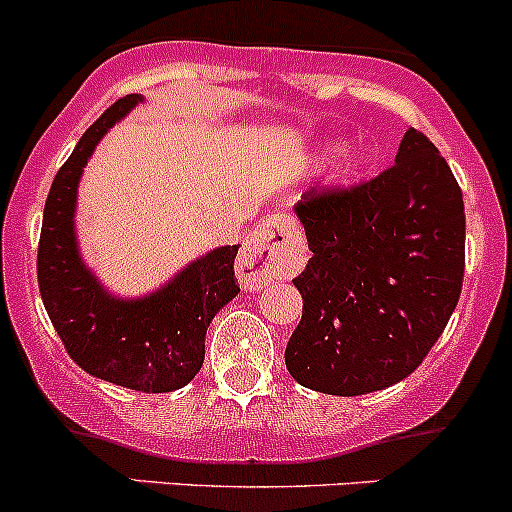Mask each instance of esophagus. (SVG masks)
I'll use <instances>...</instances> for the list:
<instances>
[{
  "label": "esophagus",
  "mask_w": 512,
  "mask_h": 512,
  "mask_svg": "<svg viewBox=\"0 0 512 512\" xmlns=\"http://www.w3.org/2000/svg\"><path fill=\"white\" fill-rule=\"evenodd\" d=\"M299 230L287 215H270L255 227L242 247L237 277L245 289H260L267 282L285 280L302 265Z\"/></svg>",
  "instance_id": "1"
}]
</instances>
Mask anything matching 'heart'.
Listing matches in <instances>:
<instances>
[{"label": "heart", "instance_id": "1", "mask_svg": "<svg viewBox=\"0 0 512 512\" xmlns=\"http://www.w3.org/2000/svg\"><path fill=\"white\" fill-rule=\"evenodd\" d=\"M317 158L319 160L334 158L332 178H337V180H344V178H349V175L359 173V170L366 165L364 148L342 146V143H334V141L332 143H322V146L317 148Z\"/></svg>", "mask_w": 512, "mask_h": 512}]
</instances>
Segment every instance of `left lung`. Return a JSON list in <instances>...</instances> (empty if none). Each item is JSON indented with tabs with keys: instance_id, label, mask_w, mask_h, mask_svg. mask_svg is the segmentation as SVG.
<instances>
[{
	"instance_id": "1",
	"label": "left lung",
	"mask_w": 512,
	"mask_h": 512,
	"mask_svg": "<svg viewBox=\"0 0 512 512\" xmlns=\"http://www.w3.org/2000/svg\"><path fill=\"white\" fill-rule=\"evenodd\" d=\"M307 267L294 277L302 319L285 364L319 394L359 396L406 379L446 329L463 285V193L416 128L369 183L294 205Z\"/></svg>"
}]
</instances>
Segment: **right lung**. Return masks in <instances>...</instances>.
Listing matches in <instances>:
<instances>
[{
	"instance_id": "right-lung-1",
	"label": "right lung",
	"mask_w": 512,
	"mask_h": 512,
	"mask_svg": "<svg viewBox=\"0 0 512 512\" xmlns=\"http://www.w3.org/2000/svg\"><path fill=\"white\" fill-rule=\"evenodd\" d=\"M141 101L138 94L118 98L59 168L46 195L36 272L51 324L81 369L126 389L165 394L183 389L203 366L205 332L240 292V245L205 252L143 297H118L89 270L74 220L81 173L101 138Z\"/></svg>"
}]
</instances>
